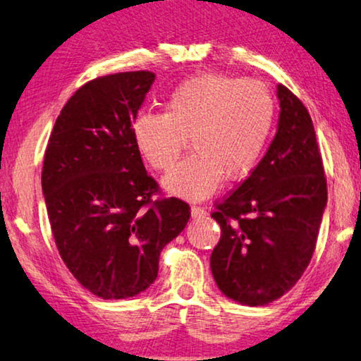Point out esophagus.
Listing matches in <instances>:
<instances>
[{"label": "esophagus", "mask_w": 361, "mask_h": 361, "mask_svg": "<svg viewBox=\"0 0 361 361\" xmlns=\"http://www.w3.org/2000/svg\"><path fill=\"white\" fill-rule=\"evenodd\" d=\"M190 212H192V219H203V217L208 216V212H206V209L202 208V206H197V204L192 206Z\"/></svg>", "instance_id": "1"}]
</instances>
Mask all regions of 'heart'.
I'll use <instances>...</instances> for the list:
<instances>
[{
	"label": "heart",
	"instance_id": "obj_1",
	"mask_svg": "<svg viewBox=\"0 0 361 361\" xmlns=\"http://www.w3.org/2000/svg\"><path fill=\"white\" fill-rule=\"evenodd\" d=\"M275 99L261 81L202 73L177 85L163 114H140L133 123L135 149L155 171L173 169L190 139L193 153L164 177L169 193L202 200L224 177L250 176L267 145Z\"/></svg>",
	"mask_w": 361,
	"mask_h": 361
}]
</instances>
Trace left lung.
I'll use <instances>...</instances> for the list:
<instances>
[{
    "mask_svg": "<svg viewBox=\"0 0 361 361\" xmlns=\"http://www.w3.org/2000/svg\"><path fill=\"white\" fill-rule=\"evenodd\" d=\"M276 96L279 128L267 153L211 214L222 230L212 276L227 298L251 307L274 302L302 276L328 200L309 111L286 86Z\"/></svg>",
    "mask_w": 361,
    "mask_h": 361,
    "instance_id": "obj_1",
    "label": "left lung"
}]
</instances>
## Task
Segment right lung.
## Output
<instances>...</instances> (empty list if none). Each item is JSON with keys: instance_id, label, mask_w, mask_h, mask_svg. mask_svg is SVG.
I'll use <instances>...</instances> for the list:
<instances>
[{"instance_id": "1", "label": "right lung", "mask_w": 361, "mask_h": 361, "mask_svg": "<svg viewBox=\"0 0 361 361\" xmlns=\"http://www.w3.org/2000/svg\"><path fill=\"white\" fill-rule=\"evenodd\" d=\"M155 73L123 72L81 86L57 116L41 187L62 261L87 291L126 299L158 275L159 252L190 219L179 198L152 200L133 123Z\"/></svg>"}]
</instances>
